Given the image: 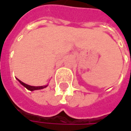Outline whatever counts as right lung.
I'll use <instances>...</instances> for the list:
<instances>
[{
	"label": "right lung",
	"mask_w": 131,
	"mask_h": 131,
	"mask_svg": "<svg viewBox=\"0 0 131 131\" xmlns=\"http://www.w3.org/2000/svg\"><path fill=\"white\" fill-rule=\"evenodd\" d=\"M18 81L19 82V83L21 84H23V86L25 87V88H26L28 90H30V91H33V90H41V89H43V88H47V85H44V86H39V87H35V86H30V85H28L27 84L24 83L23 82H21L19 79H17Z\"/></svg>",
	"instance_id": "1"
}]
</instances>
